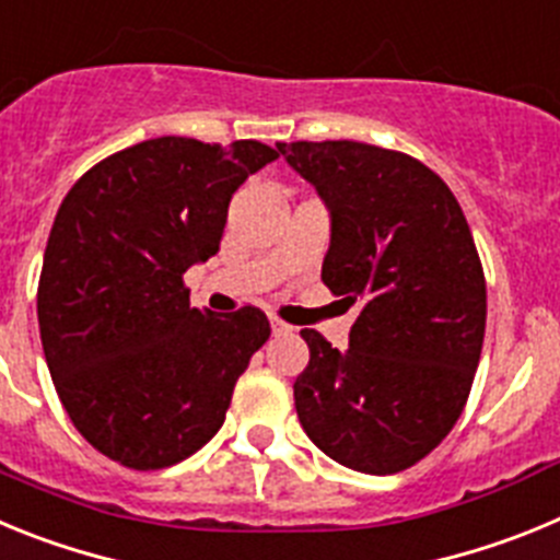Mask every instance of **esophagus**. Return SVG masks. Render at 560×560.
I'll return each instance as SVG.
<instances>
[{"label":"esophagus","instance_id":"esophagus-1","mask_svg":"<svg viewBox=\"0 0 560 560\" xmlns=\"http://www.w3.org/2000/svg\"><path fill=\"white\" fill-rule=\"evenodd\" d=\"M270 329H273V335L276 337H281V335H292V326L290 324H284V320H281V317H270Z\"/></svg>","mask_w":560,"mask_h":560}]
</instances>
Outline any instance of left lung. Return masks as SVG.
Returning a JSON list of instances; mask_svg holds the SVG:
<instances>
[{
    "label": "left lung",
    "instance_id": "left-lung-1",
    "mask_svg": "<svg viewBox=\"0 0 560 560\" xmlns=\"http://www.w3.org/2000/svg\"><path fill=\"white\" fill-rule=\"evenodd\" d=\"M331 214L320 279L360 301L349 349L315 329L295 410L317 450L365 475L430 455L466 407L486 337V276L452 189L376 144H279Z\"/></svg>",
    "mask_w": 560,
    "mask_h": 560
}]
</instances>
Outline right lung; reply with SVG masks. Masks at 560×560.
Instances as JSON below:
<instances>
[{"label": "right lung", "mask_w": 560, "mask_h": 560, "mask_svg": "<svg viewBox=\"0 0 560 560\" xmlns=\"http://www.w3.org/2000/svg\"><path fill=\"white\" fill-rule=\"evenodd\" d=\"M279 159L161 136L94 164L60 203L38 279V329L80 435L136 471L180 463L223 427L268 315L189 306L184 273L220 250L231 195Z\"/></svg>", "instance_id": "obj_1"}]
</instances>
